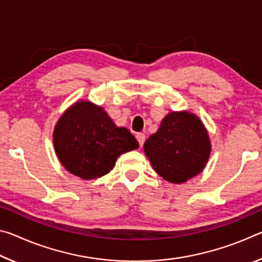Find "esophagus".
Segmentation results:
<instances>
[{"label":"esophagus","mask_w":262,"mask_h":262,"mask_svg":"<svg viewBox=\"0 0 262 262\" xmlns=\"http://www.w3.org/2000/svg\"><path fill=\"white\" fill-rule=\"evenodd\" d=\"M136 140L139 141L140 147H142V145H143V143H144V141H145V135L143 134V133H139V134H136Z\"/></svg>","instance_id":"esophagus-1"}]
</instances>
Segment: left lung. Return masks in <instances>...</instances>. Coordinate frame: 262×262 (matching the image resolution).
<instances>
[{
  "label": "left lung",
  "mask_w": 262,
  "mask_h": 262,
  "mask_svg": "<svg viewBox=\"0 0 262 262\" xmlns=\"http://www.w3.org/2000/svg\"><path fill=\"white\" fill-rule=\"evenodd\" d=\"M143 148L154 170L163 179L183 184L206 167L211 143L200 118L188 111H179L163 119Z\"/></svg>",
  "instance_id": "1"
}]
</instances>
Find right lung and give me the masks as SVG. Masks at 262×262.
Wrapping results in <instances>:
<instances>
[{
    "instance_id": "1",
    "label": "right lung",
    "mask_w": 262,
    "mask_h": 262,
    "mask_svg": "<svg viewBox=\"0 0 262 262\" xmlns=\"http://www.w3.org/2000/svg\"><path fill=\"white\" fill-rule=\"evenodd\" d=\"M53 143L61 165L84 180L108 173L120 155L139 148L127 128L118 127L90 100H77L64 111L54 127Z\"/></svg>"
}]
</instances>
